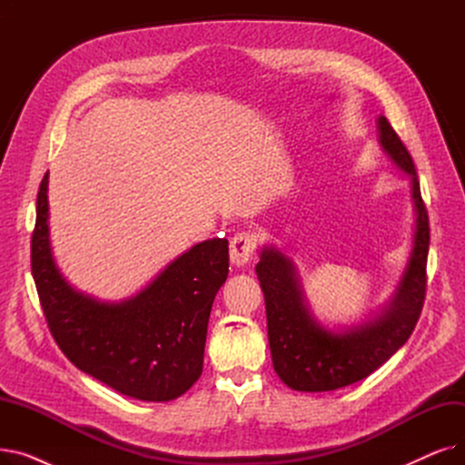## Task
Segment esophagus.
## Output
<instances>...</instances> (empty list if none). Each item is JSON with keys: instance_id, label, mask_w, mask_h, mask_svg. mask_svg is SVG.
<instances>
[{"instance_id": "1", "label": "esophagus", "mask_w": 465, "mask_h": 465, "mask_svg": "<svg viewBox=\"0 0 465 465\" xmlns=\"http://www.w3.org/2000/svg\"><path fill=\"white\" fill-rule=\"evenodd\" d=\"M254 249H256V239L251 233H247V232L237 233L230 242V260H232V263H235L237 267L249 263L252 254H254Z\"/></svg>"}]
</instances>
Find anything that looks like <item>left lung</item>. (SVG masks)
Listing matches in <instances>:
<instances>
[{
  "instance_id": "left-lung-1",
  "label": "left lung",
  "mask_w": 465,
  "mask_h": 465,
  "mask_svg": "<svg viewBox=\"0 0 465 465\" xmlns=\"http://www.w3.org/2000/svg\"><path fill=\"white\" fill-rule=\"evenodd\" d=\"M379 141L394 163L411 175L417 226L400 286L377 319L345 331H330L311 316L296 267L288 256L275 247H263L256 265L273 368L281 381L298 392H328L371 375L405 345L420 319L430 249L428 211L414 162L386 116H379Z\"/></svg>"
}]
</instances>
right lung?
Segmentation results:
<instances>
[{"label":"right lung","instance_id":"add662e5","mask_svg":"<svg viewBox=\"0 0 465 465\" xmlns=\"http://www.w3.org/2000/svg\"><path fill=\"white\" fill-rule=\"evenodd\" d=\"M48 175L37 193L32 275L54 341L69 361L141 401L183 396L203 371L209 314L228 279V239H209L171 262L120 303L81 294L58 272L48 241Z\"/></svg>","mask_w":465,"mask_h":465}]
</instances>
